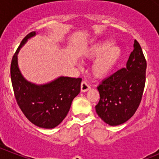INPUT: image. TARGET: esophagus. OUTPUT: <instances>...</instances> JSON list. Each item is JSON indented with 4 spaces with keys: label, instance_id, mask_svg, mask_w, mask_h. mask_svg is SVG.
I'll return each instance as SVG.
<instances>
[{
    "label": "esophagus",
    "instance_id": "34e87169",
    "mask_svg": "<svg viewBox=\"0 0 159 159\" xmlns=\"http://www.w3.org/2000/svg\"><path fill=\"white\" fill-rule=\"evenodd\" d=\"M90 86L88 84V83L86 81H82L81 84V91L82 92H85L87 91H89L90 89Z\"/></svg>",
    "mask_w": 159,
    "mask_h": 159
}]
</instances>
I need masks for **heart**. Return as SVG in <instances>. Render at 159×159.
Returning <instances> with one entry per match:
<instances>
[{"instance_id":"1","label":"heart","mask_w":159,"mask_h":159,"mask_svg":"<svg viewBox=\"0 0 159 159\" xmlns=\"http://www.w3.org/2000/svg\"><path fill=\"white\" fill-rule=\"evenodd\" d=\"M111 39L95 41L84 52L88 59L97 58L92 65V72L96 78H102L109 76L114 70L123 56V50L116 45Z\"/></svg>"}]
</instances>
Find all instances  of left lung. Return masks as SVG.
Masks as SVG:
<instances>
[{"label":"left lung","instance_id":"8db88e82","mask_svg":"<svg viewBox=\"0 0 159 159\" xmlns=\"http://www.w3.org/2000/svg\"><path fill=\"white\" fill-rule=\"evenodd\" d=\"M146 67L142 49L135 39L127 67L103 80L97 87L100 99L95 110L105 123L120 125L133 116L142 98Z\"/></svg>","mask_w":159,"mask_h":159}]
</instances>
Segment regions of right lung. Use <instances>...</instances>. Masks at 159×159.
Wrapping results in <instances>:
<instances>
[{"instance_id":"obj_1","label":"right lung","mask_w":159,"mask_h":159,"mask_svg":"<svg viewBox=\"0 0 159 159\" xmlns=\"http://www.w3.org/2000/svg\"><path fill=\"white\" fill-rule=\"evenodd\" d=\"M35 35V32L28 34L17 49L11 64V79L15 99L26 118L37 127L52 129L68 113L81 90V78L61 76L44 84L27 81L18 67V54L28 39Z\"/></svg>"}]
</instances>
